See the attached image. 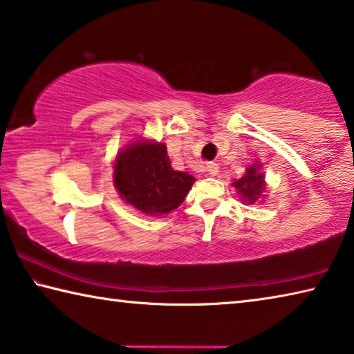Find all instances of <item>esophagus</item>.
I'll return each instance as SVG.
<instances>
[{
  "instance_id": "obj_1",
  "label": "esophagus",
  "mask_w": 354,
  "mask_h": 354,
  "mask_svg": "<svg viewBox=\"0 0 354 354\" xmlns=\"http://www.w3.org/2000/svg\"><path fill=\"white\" fill-rule=\"evenodd\" d=\"M218 164H215V162H207V165H206V170H207V173L209 175H212V176H215L218 173Z\"/></svg>"
}]
</instances>
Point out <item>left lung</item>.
Returning a JSON list of instances; mask_svg holds the SVG:
<instances>
[{"mask_svg": "<svg viewBox=\"0 0 354 354\" xmlns=\"http://www.w3.org/2000/svg\"><path fill=\"white\" fill-rule=\"evenodd\" d=\"M232 185L239 190L242 198L253 205L257 198H261L266 192V184H263V173L259 171V165H251L247 169L245 176L232 183Z\"/></svg>", "mask_w": 354, "mask_h": 354, "instance_id": "left-lung-1", "label": "left lung"}]
</instances>
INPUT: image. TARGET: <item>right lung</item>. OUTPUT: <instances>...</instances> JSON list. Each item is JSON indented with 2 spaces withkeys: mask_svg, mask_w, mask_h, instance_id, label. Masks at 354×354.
<instances>
[{
  "mask_svg": "<svg viewBox=\"0 0 354 354\" xmlns=\"http://www.w3.org/2000/svg\"><path fill=\"white\" fill-rule=\"evenodd\" d=\"M113 183L122 198L143 214H169L181 205L195 178L171 169L164 143L134 142L117 156Z\"/></svg>",
  "mask_w": 354,
  "mask_h": 354,
  "instance_id": "1",
  "label": "right lung"
}]
</instances>
